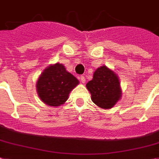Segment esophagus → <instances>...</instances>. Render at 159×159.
<instances>
[{"instance_id":"esophagus-1","label":"esophagus","mask_w":159,"mask_h":159,"mask_svg":"<svg viewBox=\"0 0 159 159\" xmlns=\"http://www.w3.org/2000/svg\"><path fill=\"white\" fill-rule=\"evenodd\" d=\"M80 80H81V82H82V83H85V82H86V78H85L84 76H81V77H80Z\"/></svg>"}]
</instances>
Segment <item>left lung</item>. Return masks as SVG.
<instances>
[{
    "mask_svg": "<svg viewBox=\"0 0 159 159\" xmlns=\"http://www.w3.org/2000/svg\"><path fill=\"white\" fill-rule=\"evenodd\" d=\"M86 86L91 93L93 103L101 109L113 108L122 96L118 77L106 66L98 68L92 80L87 82Z\"/></svg>",
    "mask_w": 159,
    "mask_h": 159,
    "instance_id": "1",
    "label": "left lung"
}]
</instances>
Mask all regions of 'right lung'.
<instances>
[{
	"mask_svg": "<svg viewBox=\"0 0 159 159\" xmlns=\"http://www.w3.org/2000/svg\"><path fill=\"white\" fill-rule=\"evenodd\" d=\"M78 84L79 81L68 73L63 64L56 63L47 67L39 77L37 94L40 100L49 106H60Z\"/></svg>",
	"mask_w": 159,
	"mask_h": 159,
	"instance_id": "add662e5",
	"label": "right lung"
}]
</instances>
